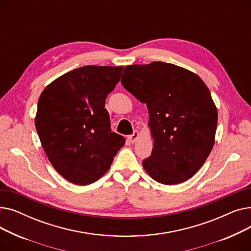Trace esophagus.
I'll list each match as a JSON object with an SVG mask.
<instances>
[{
  "instance_id": "1",
  "label": "esophagus",
  "mask_w": 251,
  "mask_h": 251,
  "mask_svg": "<svg viewBox=\"0 0 251 251\" xmlns=\"http://www.w3.org/2000/svg\"><path fill=\"white\" fill-rule=\"evenodd\" d=\"M139 137V132L138 131H134L133 132V134L132 135H130V136H128V139L130 140V142H132V143H134L136 140H137V138Z\"/></svg>"
}]
</instances>
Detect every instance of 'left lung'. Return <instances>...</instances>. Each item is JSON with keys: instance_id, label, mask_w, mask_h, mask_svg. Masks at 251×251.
<instances>
[{"instance_id": "left-lung-1", "label": "left lung", "mask_w": 251, "mask_h": 251, "mask_svg": "<svg viewBox=\"0 0 251 251\" xmlns=\"http://www.w3.org/2000/svg\"><path fill=\"white\" fill-rule=\"evenodd\" d=\"M121 83L149 109L153 149L142 161L144 170L166 185L191 178L213 150L218 124L202 79L174 64L152 62L126 66Z\"/></svg>"}]
</instances>
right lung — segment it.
Instances as JSON below:
<instances>
[{
  "mask_svg": "<svg viewBox=\"0 0 251 251\" xmlns=\"http://www.w3.org/2000/svg\"><path fill=\"white\" fill-rule=\"evenodd\" d=\"M122 71V66H84L57 78L39 97L37 134L52 167L71 183L99 180L125 144L123 136L111 131L104 108Z\"/></svg>",
  "mask_w": 251,
  "mask_h": 251,
  "instance_id": "1",
  "label": "right lung"
}]
</instances>
